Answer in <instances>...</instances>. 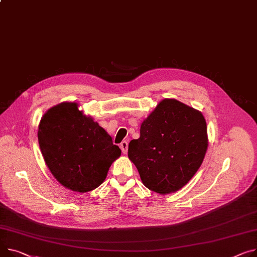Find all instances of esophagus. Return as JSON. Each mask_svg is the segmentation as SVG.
<instances>
[{
  "label": "esophagus",
  "mask_w": 257,
  "mask_h": 257,
  "mask_svg": "<svg viewBox=\"0 0 257 257\" xmlns=\"http://www.w3.org/2000/svg\"><path fill=\"white\" fill-rule=\"evenodd\" d=\"M119 148H121V150L124 154H127V152H128V142H122L121 145H119Z\"/></svg>",
  "instance_id": "1"
}]
</instances>
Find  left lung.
Here are the masks:
<instances>
[{
    "mask_svg": "<svg viewBox=\"0 0 257 257\" xmlns=\"http://www.w3.org/2000/svg\"><path fill=\"white\" fill-rule=\"evenodd\" d=\"M209 146L206 118L177 99L160 101L132 140L128 157L143 184L165 195L180 190L200 167Z\"/></svg>",
    "mask_w": 257,
    "mask_h": 257,
    "instance_id": "left-lung-1",
    "label": "left lung"
}]
</instances>
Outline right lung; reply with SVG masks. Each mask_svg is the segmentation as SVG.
I'll list each match as a JSON object with an SVG mask.
<instances>
[{
    "label": "right lung",
    "instance_id": "add662e5",
    "mask_svg": "<svg viewBox=\"0 0 257 257\" xmlns=\"http://www.w3.org/2000/svg\"><path fill=\"white\" fill-rule=\"evenodd\" d=\"M38 142L55 179L79 193L103 183L110 165L122 153L103 128L78 109L76 102H62L43 114Z\"/></svg>",
    "mask_w": 257,
    "mask_h": 257
}]
</instances>
